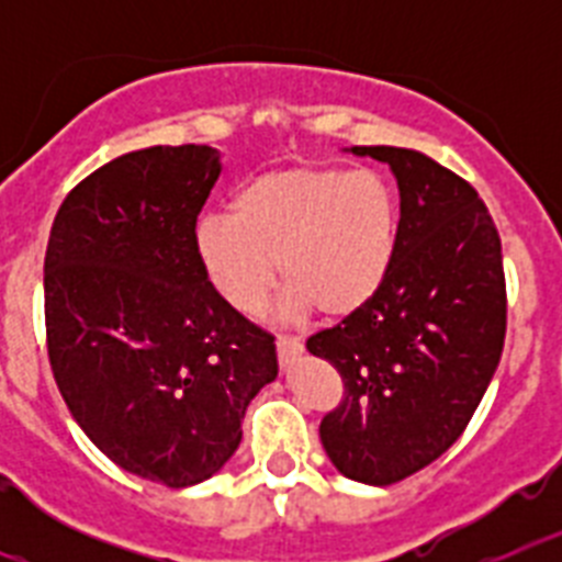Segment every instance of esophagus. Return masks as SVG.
Instances as JSON below:
<instances>
[{
  "label": "esophagus",
  "instance_id": "esophagus-1",
  "mask_svg": "<svg viewBox=\"0 0 562 562\" xmlns=\"http://www.w3.org/2000/svg\"><path fill=\"white\" fill-rule=\"evenodd\" d=\"M276 349H278V360H281V366H290L295 357L304 355V342L295 340V337H278Z\"/></svg>",
  "mask_w": 562,
  "mask_h": 562
}]
</instances>
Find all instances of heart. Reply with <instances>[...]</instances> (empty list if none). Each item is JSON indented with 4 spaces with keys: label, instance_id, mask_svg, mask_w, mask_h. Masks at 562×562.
Wrapping results in <instances>:
<instances>
[{
    "label": "heart",
    "instance_id": "1",
    "mask_svg": "<svg viewBox=\"0 0 562 562\" xmlns=\"http://www.w3.org/2000/svg\"><path fill=\"white\" fill-rule=\"evenodd\" d=\"M400 202L374 171L276 168L233 193L231 220L205 216L193 252L207 286L238 315L265 310L278 276L286 312L349 317L382 290L396 256Z\"/></svg>",
    "mask_w": 562,
    "mask_h": 562
}]
</instances>
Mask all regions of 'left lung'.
Returning a JSON list of instances; mask_svg holds the SVG:
<instances>
[{
    "mask_svg": "<svg viewBox=\"0 0 562 562\" xmlns=\"http://www.w3.org/2000/svg\"><path fill=\"white\" fill-rule=\"evenodd\" d=\"M389 162L400 238L369 306L317 331L306 349L342 376L321 422L331 464L362 484H396L464 434L498 369L506 335L501 238L475 188L428 154L355 146Z\"/></svg>",
    "mask_w": 562,
    "mask_h": 562,
    "instance_id": "left-lung-1",
    "label": "left lung"
}]
</instances>
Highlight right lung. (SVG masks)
<instances>
[{
	"mask_svg": "<svg viewBox=\"0 0 562 562\" xmlns=\"http://www.w3.org/2000/svg\"><path fill=\"white\" fill-rule=\"evenodd\" d=\"M220 171V151L193 143L123 154L67 193L44 256L69 414L114 464L171 490L220 473L278 376L276 337L207 286L193 252Z\"/></svg>",
	"mask_w": 562,
	"mask_h": 562,
	"instance_id": "obj_1",
	"label": "right lung"
}]
</instances>
